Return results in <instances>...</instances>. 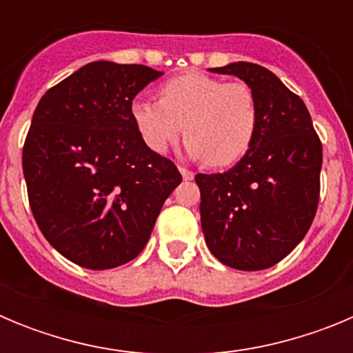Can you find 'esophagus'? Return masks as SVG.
I'll return each instance as SVG.
<instances>
[{
  "mask_svg": "<svg viewBox=\"0 0 353 353\" xmlns=\"http://www.w3.org/2000/svg\"><path fill=\"white\" fill-rule=\"evenodd\" d=\"M179 170H180V173H182L183 180H192V179H194V173H192L191 170H187V168H183V166H180Z\"/></svg>",
  "mask_w": 353,
  "mask_h": 353,
  "instance_id": "obj_1",
  "label": "esophagus"
}]
</instances>
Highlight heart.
<instances>
[{"label": "heart", "instance_id": "heart-1", "mask_svg": "<svg viewBox=\"0 0 353 353\" xmlns=\"http://www.w3.org/2000/svg\"><path fill=\"white\" fill-rule=\"evenodd\" d=\"M130 120L154 154H166L187 138V154L205 157L212 168L235 164L251 146L258 125V105L251 86L242 81L187 72L159 88V101L136 99Z\"/></svg>", "mask_w": 353, "mask_h": 353}]
</instances>
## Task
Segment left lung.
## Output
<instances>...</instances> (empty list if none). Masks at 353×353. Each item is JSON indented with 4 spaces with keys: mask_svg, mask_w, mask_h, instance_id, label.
<instances>
[{
    "mask_svg": "<svg viewBox=\"0 0 353 353\" xmlns=\"http://www.w3.org/2000/svg\"><path fill=\"white\" fill-rule=\"evenodd\" d=\"M210 70L251 86L258 125L248 154L232 170L196 174L205 242L232 269H269L288 256L313 223L322 141L301 97L276 74L248 61Z\"/></svg>",
    "mask_w": 353,
    "mask_h": 353,
    "instance_id": "1",
    "label": "left lung"
}]
</instances>
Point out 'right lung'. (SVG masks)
<instances>
[{"mask_svg":"<svg viewBox=\"0 0 353 353\" xmlns=\"http://www.w3.org/2000/svg\"><path fill=\"white\" fill-rule=\"evenodd\" d=\"M162 72L93 61L49 88L23 148L28 199L42 235L92 270L145 249L168 196L182 182L173 161L146 148L130 104Z\"/></svg>","mask_w":353,"mask_h":353,"instance_id":"add662e5","label":"right lung"}]
</instances>
